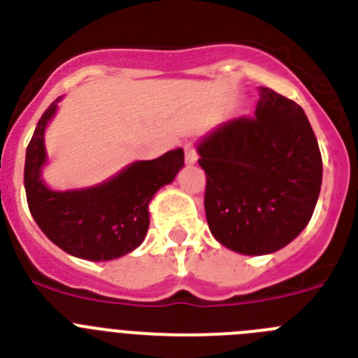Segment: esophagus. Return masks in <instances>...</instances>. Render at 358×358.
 Here are the masks:
<instances>
[{"instance_id": "obj_1", "label": "esophagus", "mask_w": 358, "mask_h": 358, "mask_svg": "<svg viewBox=\"0 0 358 358\" xmlns=\"http://www.w3.org/2000/svg\"><path fill=\"white\" fill-rule=\"evenodd\" d=\"M197 148H195L194 143H186L185 145V159L188 164H194L197 161Z\"/></svg>"}]
</instances>
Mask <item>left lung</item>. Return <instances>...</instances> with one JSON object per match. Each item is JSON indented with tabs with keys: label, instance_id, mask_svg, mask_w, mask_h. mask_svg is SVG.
<instances>
[{
	"label": "left lung",
	"instance_id": "left-lung-1",
	"mask_svg": "<svg viewBox=\"0 0 358 358\" xmlns=\"http://www.w3.org/2000/svg\"><path fill=\"white\" fill-rule=\"evenodd\" d=\"M211 235L240 255L285 248L310 222L322 181L317 140L301 106L260 87L252 118L229 120L197 147Z\"/></svg>",
	"mask_w": 358,
	"mask_h": 358
}]
</instances>
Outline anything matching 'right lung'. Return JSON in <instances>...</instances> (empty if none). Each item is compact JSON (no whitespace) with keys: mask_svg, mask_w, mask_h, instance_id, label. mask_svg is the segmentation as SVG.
<instances>
[{"mask_svg":"<svg viewBox=\"0 0 358 358\" xmlns=\"http://www.w3.org/2000/svg\"><path fill=\"white\" fill-rule=\"evenodd\" d=\"M57 98L44 110L27 148L24 189L30 213L44 235L68 255L107 262L134 251L148 229V202L185 166L176 148L157 159L136 161L109 181L84 189L53 192L43 182L44 131L57 110Z\"/></svg>","mask_w":358,"mask_h":358,"instance_id":"right-lung-1","label":"right lung"}]
</instances>
